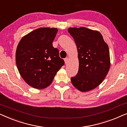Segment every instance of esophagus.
Returning a JSON list of instances; mask_svg holds the SVG:
<instances>
[{
	"label": "esophagus",
	"mask_w": 127,
	"mask_h": 127,
	"mask_svg": "<svg viewBox=\"0 0 127 127\" xmlns=\"http://www.w3.org/2000/svg\"><path fill=\"white\" fill-rule=\"evenodd\" d=\"M64 61H65V64H67V62H68V61H69V59L67 58H65V60H64Z\"/></svg>",
	"instance_id": "34e87169"
}]
</instances>
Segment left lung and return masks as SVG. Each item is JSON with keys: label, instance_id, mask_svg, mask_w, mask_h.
Instances as JSON below:
<instances>
[{"label": "left lung", "instance_id": "8db88e82", "mask_svg": "<svg viewBox=\"0 0 127 127\" xmlns=\"http://www.w3.org/2000/svg\"><path fill=\"white\" fill-rule=\"evenodd\" d=\"M68 32L77 46L79 71L71 81L74 87L86 92L101 83L110 68V53L102 34L85 27L70 28Z\"/></svg>", "mask_w": 127, "mask_h": 127}]
</instances>
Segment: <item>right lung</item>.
<instances>
[{
    "mask_svg": "<svg viewBox=\"0 0 127 127\" xmlns=\"http://www.w3.org/2000/svg\"><path fill=\"white\" fill-rule=\"evenodd\" d=\"M58 29L41 28L24 36L17 46V68L28 84L43 89L53 81L57 72L64 65L58 48L53 46Z\"/></svg>",
    "mask_w": 127,
    "mask_h": 127,
    "instance_id": "1",
    "label": "right lung"
}]
</instances>
